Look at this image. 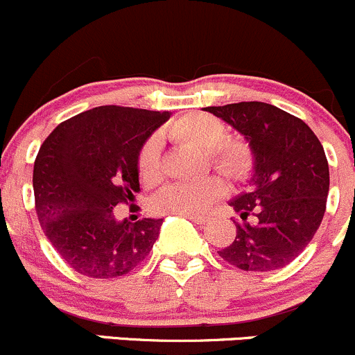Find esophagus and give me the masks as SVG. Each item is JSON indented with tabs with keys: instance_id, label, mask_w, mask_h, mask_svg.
<instances>
[{
	"instance_id": "esophagus-1",
	"label": "esophagus",
	"mask_w": 355,
	"mask_h": 355,
	"mask_svg": "<svg viewBox=\"0 0 355 355\" xmlns=\"http://www.w3.org/2000/svg\"><path fill=\"white\" fill-rule=\"evenodd\" d=\"M189 219L196 225H206L207 223V218H204V216H189Z\"/></svg>"
}]
</instances>
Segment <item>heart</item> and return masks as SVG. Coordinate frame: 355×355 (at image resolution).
I'll return each instance as SVG.
<instances>
[{"label": "heart", "instance_id": "heart-1", "mask_svg": "<svg viewBox=\"0 0 355 355\" xmlns=\"http://www.w3.org/2000/svg\"><path fill=\"white\" fill-rule=\"evenodd\" d=\"M168 136L209 151L212 166L233 180H243L253 166L250 148L241 141H226V125L209 114H189L177 119L166 129ZM141 180L153 184L162 175L159 141L156 137L144 144L137 159ZM226 193V184L218 177L193 182H178L162 189L153 197V209L158 214L199 216Z\"/></svg>", "mask_w": 355, "mask_h": 355}]
</instances>
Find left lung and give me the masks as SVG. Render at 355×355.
I'll return each instance as SVG.
<instances>
[{
	"instance_id": "left-lung-1",
	"label": "left lung",
	"mask_w": 355,
	"mask_h": 355,
	"mask_svg": "<svg viewBox=\"0 0 355 355\" xmlns=\"http://www.w3.org/2000/svg\"><path fill=\"white\" fill-rule=\"evenodd\" d=\"M248 141L252 189L230 206L240 214L236 238L219 253L246 272L277 270L293 262L322 225L330 171L322 143L301 119L263 102L206 107ZM255 215L253 222L248 216Z\"/></svg>"
}]
</instances>
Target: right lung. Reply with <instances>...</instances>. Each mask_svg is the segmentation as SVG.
<instances>
[{"label":"right lung","instance_id":"1","mask_svg":"<svg viewBox=\"0 0 355 355\" xmlns=\"http://www.w3.org/2000/svg\"><path fill=\"white\" fill-rule=\"evenodd\" d=\"M171 112L103 105L61 122L33 163L40 226L81 275L121 277L151 252L163 219L119 221L117 204L139 192L141 148Z\"/></svg>","mask_w":355,"mask_h":355}]
</instances>
